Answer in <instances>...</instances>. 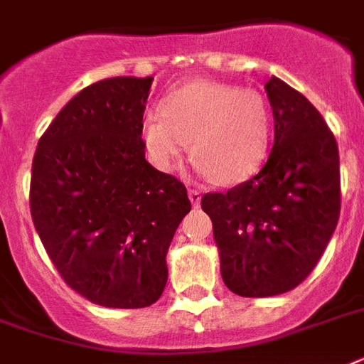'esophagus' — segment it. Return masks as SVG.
<instances>
[{
    "instance_id": "esophagus-1",
    "label": "esophagus",
    "mask_w": 364,
    "mask_h": 364,
    "mask_svg": "<svg viewBox=\"0 0 364 364\" xmlns=\"http://www.w3.org/2000/svg\"><path fill=\"white\" fill-rule=\"evenodd\" d=\"M188 200H191L192 208H198L200 202H202V194L198 191H194V188H191V191H188Z\"/></svg>"
}]
</instances>
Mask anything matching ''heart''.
<instances>
[{"mask_svg":"<svg viewBox=\"0 0 364 364\" xmlns=\"http://www.w3.org/2000/svg\"><path fill=\"white\" fill-rule=\"evenodd\" d=\"M273 117L258 91L194 80L164 99L141 123L147 159L162 172L181 162L191 144L198 172L235 185L258 172L271 144Z\"/></svg>","mask_w":364,"mask_h":364,"instance_id":"obj_1","label":"heart"}]
</instances>
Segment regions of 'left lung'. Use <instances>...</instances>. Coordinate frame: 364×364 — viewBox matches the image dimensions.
<instances>
[{"instance_id": "8db88e82", "label": "left lung", "mask_w": 364, "mask_h": 364, "mask_svg": "<svg viewBox=\"0 0 364 364\" xmlns=\"http://www.w3.org/2000/svg\"><path fill=\"white\" fill-rule=\"evenodd\" d=\"M274 119L267 162L228 192L203 194L224 284L241 297L299 286L341 215L338 146L321 114L277 76L265 84Z\"/></svg>"}]
</instances>
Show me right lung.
I'll return each mask as SVG.
<instances>
[{
  "mask_svg": "<svg viewBox=\"0 0 364 364\" xmlns=\"http://www.w3.org/2000/svg\"><path fill=\"white\" fill-rule=\"evenodd\" d=\"M151 76L87 85L41 136L29 205L52 264L76 294L108 309L153 305L166 254L191 211L187 188L146 161Z\"/></svg>",
  "mask_w": 364,
  "mask_h": 364,
  "instance_id": "right-lung-1",
  "label": "right lung"
}]
</instances>
